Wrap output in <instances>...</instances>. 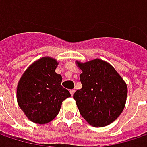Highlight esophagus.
<instances>
[{"mask_svg": "<svg viewBox=\"0 0 147 147\" xmlns=\"http://www.w3.org/2000/svg\"><path fill=\"white\" fill-rule=\"evenodd\" d=\"M70 93H71V96H73L74 93H75V91H74V90H71V91H70Z\"/></svg>", "mask_w": 147, "mask_h": 147, "instance_id": "esophagus-1", "label": "esophagus"}]
</instances>
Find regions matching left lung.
<instances>
[{"mask_svg": "<svg viewBox=\"0 0 147 147\" xmlns=\"http://www.w3.org/2000/svg\"><path fill=\"white\" fill-rule=\"evenodd\" d=\"M76 64L82 71V88L74 94L82 117L95 127L112 123L125 107L126 83L112 65L101 59L84 63L76 61Z\"/></svg>", "mask_w": 147, "mask_h": 147, "instance_id": "left-lung-1", "label": "left lung"}]
</instances>
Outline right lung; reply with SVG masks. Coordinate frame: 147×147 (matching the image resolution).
I'll return each mask as SVG.
<instances>
[{
	"mask_svg": "<svg viewBox=\"0 0 147 147\" xmlns=\"http://www.w3.org/2000/svg\"><path fill=\"white\" fill-rule=\"evenodd\" d=\"M57 65L55 58L41 57L25 71L18 82L17 103L34 123L51 121L58 115L62 101L71 96L61 85L62 77L55 71Z\"/></svg>",
	"mask_w": 147,
	"mask_h": 147,
	"instance_id": "1",
	"label": "right lung"
}]
</instances>
